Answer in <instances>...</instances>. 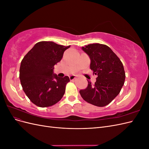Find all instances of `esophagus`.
<instances>
[{
	"label": "esophagus",
	"instance_id": "esophagus-1",
	"mask_svg": "<svg viewBox=\"0 0 149 149\" xmlns=\"http://www.w3.org/2000/svg\"><path fill=\"white\" fill-rule=\"evenodd\" d=\"M76 78V76L75 75H71L70 76V79L71 81H73Z\"/></svg>",
	"mask_w": 149,
	"mask_h": 149
}]
</instances>
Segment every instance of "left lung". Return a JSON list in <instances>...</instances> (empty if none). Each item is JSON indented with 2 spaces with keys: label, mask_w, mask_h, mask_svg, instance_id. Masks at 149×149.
<instances>
[{
  "label": "left lung",
  "mask_w": 149,
  "mask_h": 149,
  "mask_svg": "<svg viewBox=\"0 0 149 149\" xmlns=\"http://www.w3.org/2000/svg\"><path fill=\"white\" fill-rule=\"evenodd\" d=\"M91 59L90 68L97 76L94 84L79 91L83 100L98 107L109 104L119 94L124 84V68L118 56L106 45L93 43L82 47Z\"/></svg>",
  "instance_id": "left-lung-1"
}]
</instances>
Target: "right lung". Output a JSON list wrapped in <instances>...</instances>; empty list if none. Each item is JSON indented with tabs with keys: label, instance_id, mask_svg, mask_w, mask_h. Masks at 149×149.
Segmentation results:
<instances>
[{
	"label": "right lung",
	"instance_id": "add662e5",
	"mask_svg": "<svg viewBox=\"0 0 149 149\" xmlns=\"http://www.w3.org/2000/svg\"><path fill=\"white\" fill-rule=\"evenodd\" d=\"M70 47L53 42H40L22 60L19 74L21 85L26 96L36 106H52L63 96L70 78L67 76L58 77L53 74V69Z\"/></svg>",
	"mask_w": 149,
	"mask_h": 149
}]
</instances>
